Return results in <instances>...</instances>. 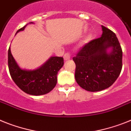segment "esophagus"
Listing matches in <instances>:
<instances>
[{
	"label": "esophagus",
	"instance_id": "obj_1",
	"mask_svg": "<svg viewBox=\"0 0 131 131\" xmlns=\"http://www.w3.org/2000/svg\"><path fill=\"white\" fill-rule=\"evenodd\" d=\"M63 59H64L65 61H67V60H70V54L69 53H67L63 56Z\"/></svg>",
	"mask_w": 131,
	"mask_h": 131
}]
</instances>
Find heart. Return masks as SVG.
<instances>
[{"label":"heart","mask_w":131,"mask_h":131,"mask_svg":"<svg viewBox=\"0 0 131 131\" xmlns=\"http://www.w3.org/2000/svg\"><path fill=\"white\" fill-rule=\"evenodd\" d=\"M92 38H93L92 34H91V33L88 34V35L86 36L85 38L84 42H85V43H88V42H89V41H91V39H92Z\"/></svg>","instance_id":"b5f03b06"}]
</instances>
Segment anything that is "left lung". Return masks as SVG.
<instances>
[{
  "label": "left lung",
  "mask_w": 131,
  "mask_h": 131,
  "mask_svg": "<svg viewBox=\"0 0 131 131\" xmlns=\"http://www.w3.org/2000/svg\"><path fill=\"white\" fill-rule=\"evenodd\" d=\"M101 28V36L86 43L73 58L77 83L91 92L112 85L122 70L123 52L119 40L111 30Z\"/></svg>",
  "instance_id": "obj_1"
}]
</instances>
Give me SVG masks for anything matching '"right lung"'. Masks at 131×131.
Returning a JSON list of instances; mask_svg holds the SVG:
<instances>
[{"instance_id":"obj_1","label":"right lung","mask_w":131,"mask_h":131,"mask_svg":"<svg viewBox=\"0 0 131 131\" xmlns=\"http://www.w3.org/2000/svg\"><path fill=\"white\" fill-rule=\"evenodd\" d=\"M29 24H34L30 22ZM27 24L16 32L23 31ZM8 63L10 74L16 85L21 90L32 95H42L50 92L57 83V74L63 66V58L50 57L40 68L26 70L20 68L11 53L8 52Z\"/></svg>"}]
</instances>
